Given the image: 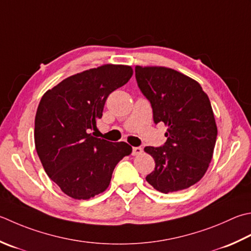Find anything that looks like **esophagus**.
Returning a JSON list of instances; mask_svg holds the SVG:
<instances>
[{"mask_svg":"<svg viewBox=\"0 0 251 251\" xmlns=\"http://www.w3.org/2000/svg\"><path fill=\"white\" fill-rule=\"evenodd\" d=\"M141 152H142L141 147H134V148H132L131 154L132 155H139V154H141Z\"/></svg>","mask_w":251,"mask_h":251,"instance_id":"esophagus-1","label":"esophagus"}]
</instances>
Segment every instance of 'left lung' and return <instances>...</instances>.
<instances>
[{"label":"left lung","instance_id":"left-lung-1","mask_svg":"<svg viewBox=\"0 0 251 251\" xmlns=\"http://www.w3.org/2000/svg\"><path fill=\"white\" fill-rule=\"evenodd\" d=\"M139 89L151 103L155 124L168 126L162 147H146L154 159L147 181L163 194L195 185L207 172L218 128L209 98L199 83L162 66H136Z\"/></svg>","mask_w":251,"mask_h":251}]
</instances>
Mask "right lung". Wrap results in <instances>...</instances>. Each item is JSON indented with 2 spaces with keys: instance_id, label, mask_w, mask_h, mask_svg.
Segmentation results:
<instances>
[{
  "instance_id": "add662e5",
  "label": "right lung",
  "mask_w": 251,
  "mask_h": 251,
  "mask_svg": "<svg viewBox=\"0 0 251 251\" xmlns=\"http://www.w3.org/2000/svg\"><path fill=\"white\" fill-rule=\"evenodd\" d=\"M131 76L130 66L105 64L66 78L41 98L34 119L37 153L49 177L74 199L103 193L116 164L131 153L126 142L90 132L110 93Z\"/></svg>"
}]
</instances>
